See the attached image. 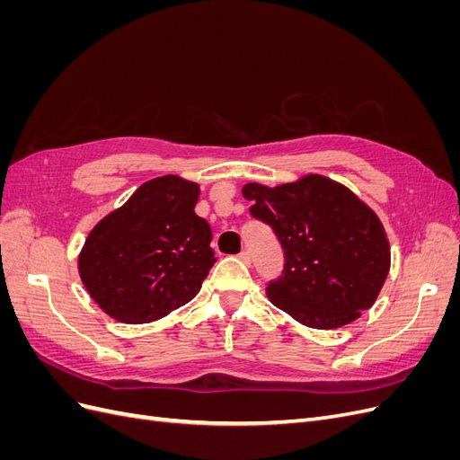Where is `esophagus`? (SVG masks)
<instances>
[{
	"mask_svg": "<svg viewBox=\"0 0 460 460\" xmlns=\"http://www.w3.org/2000/svg\"><path fill=\"white\" fill-rule=\"evenodd\" d=\"M238 257H240V261H243L245 264H252V253H249V252H242Z\"/></svg>",
	"mask_w": 460,
	"mask_h": 460,
	"instance_id": "34e87169",
	"label": "esophagus"
}]
</instances>
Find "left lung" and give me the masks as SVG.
<instances>
[{
    "label": "left lung",
    "instance_id": "1",
    "mask_svg": "<svg viewBox=\"0 0 460 460\" xmlns=\"http://www.w3.org/2000/svg\"><path fill=\"white\" fill-rule=\"evenodd\" d=\"M242 193L284 247V274L267 288L272 305L316 330L351 324L372 307L392 252L380 217L357 193L323 174L274 188L249 182Z\"/></svg>",
    "mask_w": 460,
    "mask_h": 460
}]
</instances>
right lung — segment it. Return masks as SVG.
<instances>
[{"label": "right lung", "instance_id": "1", "mask_svg": "<svg viewBox=\"0 0 460 460\" xmlns=\"http://www.w3.org/2000/svg\"><path fill=\"white\" fill-rule=\"evenodd\" d=\"M199 193L182 176L153 178L92 228L78 274L105 314L147 324L199 294L215 264L211 226L193 211Z\"/></svg>", "mask_w": 460, "mask_h": 460}]
</instances>
